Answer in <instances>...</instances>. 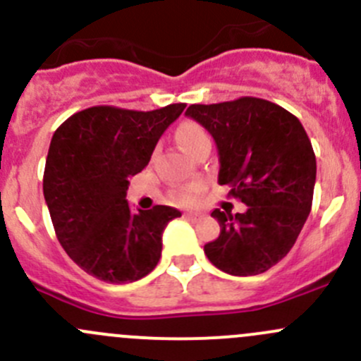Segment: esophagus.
<instances>
[{
	"label": "esophagus",
	"instance_id": "obj_1",
	"mask_svg": "<svg viewBox=\"0 0 361 361\" xmlns=\"http://www.w3.org/2000/svg\"><path fill=\"white\" fill-rule=\"evenodd\" d=\"M185 218H187V220H192V221H197V220H201L202 218V214L199 213V211H187V213L183 214Z\"/></svg>",
	"mask_w": 361,
	"mask_h": 361
}]
</instances>
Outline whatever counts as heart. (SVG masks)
Returning <instances> with one entry per match:
<instances>
[{
	"label": "heart",
	"instance_id": "b5f03b06",
	"mask_svg": "<svg viewBox=\"0 0 361 361\" xmlns=\"http://www.w3.org/2000/svg\"><path fill=\"white\" fill-rule=\"evenodd\" d=\"M176 140L188 155L194 154L195 150H199L204 145H211L207 130L199 122H194V120H185V122L180 123V127L176 129ZM199 192H201L199 187H181L174 190L173 197L178 202H192L197 197Z\"/></svg>",
	"mask_w": 361,
	"mask_h": 361
}]
</instances>
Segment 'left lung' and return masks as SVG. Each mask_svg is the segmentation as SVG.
Here are the masks:
<instances>
[{"instance_id": "left-lung-1", "label": "left lung", "mask_w": 361, "mask_h": 361, "mask_svg": "<svg viewBox=\"0 0 361 361\" xmlns=\"http://www.w3.org/2000/svg\"><path fill=\"white\" fill-rule=\"evenodd\" d=\"M185 115L216 141L218 183L248 206L211 213L221 231L204 253L232 276L269 271L293 248L311 213L316 157L307 133L297 116L260 97L190 104Z\"/></svg>"}]
</instances>
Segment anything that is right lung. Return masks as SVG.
<instances>
[{"instance_id": "add662e5", "label": "right lung", "mask_w": 361, "mask_h": 361, "mask_svg": "<svg viewBox=\"0 0 361 361\" xmlns=\"http://www.w3.org/2000/svg\"><path fill=\"white\" fill-rule=\"evenodd\" d=\"M185 106H92L54 133L43 195L61 246L87 274L122 285L159 264L164 228L181 213L169 206L133 213L126 195L129 180L147 167L159 137Z\"/></svg>"}]
</instances>
